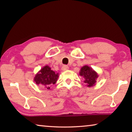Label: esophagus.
Listing matches in <instances>:
<instances>
[{"instance_id": "34e87169", "label": "esophagus", "mask_w": 132, "mask_h": 132, "mask_svg": "<svg viewBox=\"0 0 132 132\" xmlns=\"http://www.w3.org/2000/svg\"><path fill=\"white\" fill-rule=\"evenodd\" d=\"M69 69V67L66 65H64L63 66H62V70L63 71H66V70H68Z\"/></svg>"}]
</instances>
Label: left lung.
<instances>
[{"label":"left lung","mask_w":132,"mask_h":132,"mask_svg":"<svg viewBox=\"0 0 132 132\" xmlns=\"http://www.w3.org/2000/svg\"><path fill=\"white\" fill-rule=\"evenodd\" d=\"M80 76L84 78V82L88 87L94 86L98 77V75L91 67L85 65L82 66L79 71Z\"/></svg>","instance_id":"8db88e82"}]
</instances>
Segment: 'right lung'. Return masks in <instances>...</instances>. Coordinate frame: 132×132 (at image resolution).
Masks as SVG:
<instances>
[{"instance_id": "1", "label": "right lung", "mask_w": 132, "mask_h": 132, "mask_svg": "<svg viewBox=\"0 0 132 132\" xmlns=\"http://www.w3.org/2000/svg\"><path fill=\"white\" fill-rule=\"evenodd\" d=\"M59 74L55 73L48 65L44 66L34 78L35 84L39 85L46 90H50L51 87L56 82Z\"/></svg>"}]
</instances>
